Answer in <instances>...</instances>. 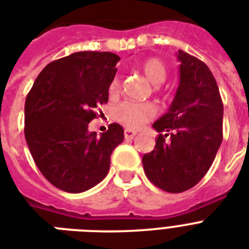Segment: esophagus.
<instances>
[{
	"instance_id": "1",
	"label": "esophagus",
	"mask_w": 249,
	"mask_h": 249,
	"mask_svg": "<svg viewBox=\"0 0 249 249\" xmlns=\"http://www.w3.org/2000/svg\"><path fill=\"white\" fill-rule=\"evenodd\" d=\"M137 134L136 130H133V129H129L126 128L124 130V137H125V140H132V138H134Z\"/></svg>"
}]
</instances>
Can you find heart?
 <instances>
[{
	"label": "heart",
	"instance_id": "1",
	"mask_svg": "<svg viewBox=\"0 0 249 249\" xmlns=\"http://www.w3.org/2000/svg\"><path fill=\"white\" fill-rule=\"evenodd\" d=\"M146 79L154 86H160L168 77V68L159 58H150L141 67ZM120 83L113 79L109 85V94L113 95L119 91ZM156 107L152 103H137V102H124L115 111L116 119L126 126L141 128L150 119L156 115Z\"/></svg>",
	"mask_w": 249,
	"mask_h": 249
}]
</instances>
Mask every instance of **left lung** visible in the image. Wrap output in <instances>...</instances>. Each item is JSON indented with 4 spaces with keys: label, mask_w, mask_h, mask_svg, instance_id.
<instances>
[{
    "label": "left lung",
    "mask_w": 249,
    "mask_h": 249,
    "mask_svg": "<svg viewBox=\"0 0 249 249\" xmlns=\"http://www.w3.org/2000/svg\"><path fill=\"white\" fill-rule=\"evenodd\" d=\"M179 84L168 112L152 124L155 148L142 158L144 173L159 189L182 193L204 177L222 142L224 105L208 66L178 50ZM166 136L170 141H166Z\"/></svg>",
    "instance_id": "1"
}]
</instances>
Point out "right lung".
Returning a JSON list of instances; mask_svg holds the SVG:
<instances>
[{
    "instance_id": "1",
    "label": "right lung",
    "mask_w": 249,
    "mask_h": 249,
    "mask_svg": "<svg viewBox=\"0 0 249 249\" xmlns=\"http://www.w3.org/2000/svg\"><path fill=\"white\" fill-rule=\"evenodd\" d=\"M120 56L79 52L49 63L37 76L24 106V136L37 168L52 185L84 193L109 170L111 154L124 141L116 123L97 137L89 123L108 101Z\"/></svg>"
}]
</instances>
